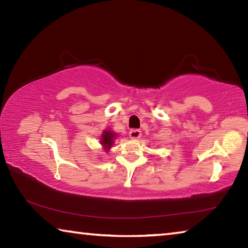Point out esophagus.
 <instances>
[{
    "label": "esophagus",
    "instance_id": "esophagus-1",
    "mask_svg": "<svg viewBox=\"0 0 248 248\" xmlns=\"http://www.w3.org/2000/svg\"><path fill=\"white\" fill-rule=\"evenodd\" d=\"M141 131L140 130H138V129H134V130H131V131L129 132V136H130V138H131V139H133V140H138V139H140L141 138Z\"/></svg>",
    "mask_w": 248,
    "mask_h": 248
}]
</instances>
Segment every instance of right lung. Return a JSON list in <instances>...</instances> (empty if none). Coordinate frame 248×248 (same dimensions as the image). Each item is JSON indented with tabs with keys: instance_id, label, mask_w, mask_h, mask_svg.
Returning a JSON list of instances; mask_svg holds the SVG:
<instances>
[{
	"instance_id": "1",
	"label": "right lung",
	"mask_w": 248,
	"mask_h": 248,
	"mask_svg": "<svg viewBox=\"0 0 248 248\" xmlns=\"http://www.w3.org/2000/svg\"><path fill=\"white\" fill-rule=\"evenodd\" d=\"M117 137H118L117 136V133L112 131V130L110 129L104 130L103 133L100 134L99 143L103 146V150L105 152H109V150L111 149L112 145H114Z\"/></svg>"
}]
</instances>
